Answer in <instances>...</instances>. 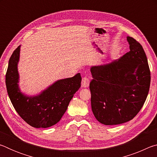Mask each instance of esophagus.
Returning a JSON list of instances; mask_svg holds the SVG:
<instances>
[{
    "label": "esophagus",
    "mask_w": 157,
    "mask_h": 157,
    "mask_svg": "<svg viewBox=\"0 0 157 157\" xmlns=\"http://www.w3.org/2000/svg\"><path fill=\"white\" fill-rule=\"evenodd\" d=\"M89 82H90V79L88 78V77L86 76L84 78H82V86L83 88H87L89 86Z\"/></svg>",
    "instance_id": "esophagus-1"
}]
</instances>
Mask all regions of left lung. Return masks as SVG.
<instances>
[{
    "instance_id": "left-lung-1",
    "label": "left lung",
    "mask_w": 157,
    "mask_h": 157,
    "mask_svg": "<svg viewBox=\"0 0 157 157\" xmlns=\"http://www.w3.org/2000/svg\"><path fill=\"white\" fill-rule=\"evenodd\" d=\"M129 52L120 59L92 66L90 82L91 109L105 125L131 121L142 108L150 85V71L144 50L127 36Z\"/></svg>"
}]
</instances>
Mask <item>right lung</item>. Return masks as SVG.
Returning a JSON list of instances; mask_svg holds the SVG:
<instances>
[{"mask_svg": "<svg viewBox=\"0 0 157 157\" xmlns=\"http://www.w3.org/2000/svg\"><path fill=\"white\" fill-rule=\"evenodd\" d=\"M21 46L9 60L5 75L7 94L15 110L26 123L35 128H47L61 120L74 94L80 88L82 77L77 73L72 78L58 79L38 94H25L18 84Z\"/></svg>", "mask_w": 157, "mask_h": 157, "instance_id": "obj_1", "label": "right lung"}]
</instances>
